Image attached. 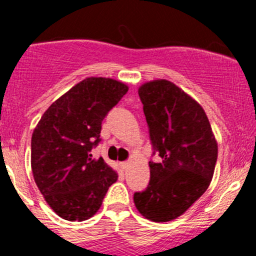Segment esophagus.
<instances>
[{
	"label": "esophagus",
	"instance_id": "34e87169",
	"mask_svg": "<svg viewBox=\"0 0 256 256\" xmlns=\"http://www.w3.org/2000/svg\"><path fill=\"white\" fill-rule=\"evenodd\" d=\"M121 167H122V170H126L128 167V162H122V164H121Z\"/></svg>",
	"mask_w": 256,
	"mask_h": 256
}]
</instances>
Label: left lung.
<instances>
[{"mask_svg":"<svg viewBox=\"0 0 256 256\" xmlns=\"http://www.w3.org/2000/svg\"><path fill=\"white\" fill-rule=\"evenodd\" d=\"M138 96L152 144L162 160L148 162V187L135 193L134 202L148 220L171 222L207 190L218 144L200 102L170 80L144 82Z\"/></svg>","mask_w":256,"mask_h":256,"instance_id":"8db88e82","label":"left lung"}]
</instances>
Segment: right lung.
Segmentation results:
<instances>
[{"label":"right lung","mask_w":256,"mask_h":256,"mask_svg":"<svg viewBox=\"0 0 256 256\" xmlns=\"http://www.w3.org/2000/svg\"><path fill=\"white\" fill-rule=\"evenodd\" d=\"M122 82L89 76L46 110L33 130L30 166L38 190L60 218H92L118 172L90 150L100 141L106 114L128 92Z\"/></svg>","instance_id":"obj_1"}]
</instances>
